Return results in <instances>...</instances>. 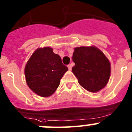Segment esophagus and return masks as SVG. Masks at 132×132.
<instances>
[{"label":"esophagus","mask_w":132,"mask_h":132,"mask_svg":"<svg viewBox=\"0 0 132 132\" xmlns=\"http://www.w3.org/2000/svg\"><path fill=\"white\" fill-rule=\"evenodd\" d=\"M67 67H68L69 70H71V69H72V65H68V66H67Z\"/></svg>","instance_id":"1"}]
</instances>
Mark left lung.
Segmentation results:
<instances>
[{"label":"left lung","mask_w":132,"mask_h":132,"mask_svg":"<svg viewBox=\"0 0 132 132\" xmlns=\"http://www.w3.org/2000/svg\"><path fill=\"white\" fill-rule=\"evenodd\" d=\"M72 68L79 83L91 93L101 90L105 87L110 75V63L106 57L96 47L75 48Z\"/></svg>","instance_id":"1"}]
</instances>
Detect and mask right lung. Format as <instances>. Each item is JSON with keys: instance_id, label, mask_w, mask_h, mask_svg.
Returning a JSON list of instances; mask_svg holds the SVG:
<instances>
[{"instance_id": "obj_1", "label": "right lung", "mask_w": 132, "mask_h": 132, "mask_svg": "<svg viewBox=\"0 0 132 132\" xmlns=\"http://www.w3.org/2000/svg\"><path fill=\"white\" fill-rule=\"evenodd\" d=\"M68 68L53 49L46 47L35 51L25 67L26 82L39 96L47 97L53 94Z\"/></svg>"}]
</instances>
